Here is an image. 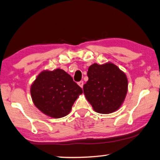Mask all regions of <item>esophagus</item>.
<instances>
[{"label": "esophagus", "instance_id": "1", "mask_svg": "<svg viewBox=\"0 0 160 160\" xmlns=\"http://www.w3.org/2000/svg\"><path fill=\"white\" fill-rule=\"evenodd\" d=\"M78 84H79V86L81 87V88H83V81H80L78 82Z\"/></svg>", "mask_w": 160, "mask_h": 160}]
</instances>
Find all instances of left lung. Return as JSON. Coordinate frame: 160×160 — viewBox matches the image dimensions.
<instances>
[{"mask_svg": "<svg viewBox=\"0 0 160 160\" xmlns=\"http://www.w3.org/2000/svg\"><path fill=\"white\" fill-rule=\"evenodd\" d=\"M83 92L96 112L110 113L121 106L128 92L125 73L113 63L90 65Z\"/></svg>", "mask_w": 160, "mask_h": 160, "instance_id": "left-lung-1", "label": "left lung"}]
</instances>
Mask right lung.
Listing matches in <instances>:
<instances>
[{"label": "right lung", "instance_id": "add662e5", "mask_svg": "<svg viewBox=\"0 0 160 160\" xmlns=\"http://www.w3.org/2000/svg\"><path fill=\"white\" fill-rule=\"evenodd\" d=\"M82 92L83 90L70 75L61 69L42 72L31 88L35 106L44 114L55 118L67 116Z\"/></svg>", "mask_w": 160, "mask_h": 160}]
</instances>
